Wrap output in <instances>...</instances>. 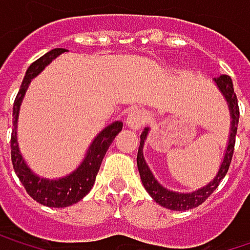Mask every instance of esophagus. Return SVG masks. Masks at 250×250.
Returning a JSON list of instances; mask_svg holds the SVG:
<instances>
[{
	"label": "esophagus",
	"instance_id": "esophagus-1",
	"mask_svg": "<svg viewBox=\"0 0 250 250\" xmlns=\"http://www.w3.org/2000/svg\"><path fill=\"white\" fill-rule=\"evenodd\" d=\"M147 116L143 110L140 108H133L131 111H128L127 119H125V125H128L133 130H139L140 127H143L145 122H146Z\"/></svg>",
	"mask_w": 250,
	"mask_h": 250
}]
</instances>
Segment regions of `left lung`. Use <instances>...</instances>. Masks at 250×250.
<instances>
[{
    "label": "left lung",
    "instance_id": "left-lung-1",
    "mask_svg": "<svg viewBox=\"0 0 250 250\" xmlns=\"http://www.w3.org/2000/svg\"><path fill=\"white\" fill-rule=\"evenodd\" d=\"M214 83L227 103L229 113H230V130H229V140H227V146H226L225 153H223L220 168H219L216 176L207 185H204L195 191H191V192H178V191L168 189L162 184H159L143 156V146H145V142L147 139L150 128L146 127L140 134V146H139V152H137V168H139L142 184H143L145 189L149 192V195L159 206H162L165 208H169L174 211H187V210L198 207L213 194V191L220 185L222 179L225 178L229 171L233 150H234V139H236L237 125H239V107H237V98H236V94L233 89V82H231L230 76L222 75L219 78H214Z\"/></svg>",
    "mask_w": 250,
    "mask_h": 250
}]
</instances>
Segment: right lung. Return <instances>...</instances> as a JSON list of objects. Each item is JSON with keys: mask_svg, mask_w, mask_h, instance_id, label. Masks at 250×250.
<instances>
[{"mask_svg": "<svg viewBox=\"0 0 250 250\" xmlns=\"http://www.w3.org/2000/svg\"><path fill=\"white\" fill-rule=\"evenodd\" d=\"M66 49H53L43 55L40 59L33 62L28 69L25 71L23 83L20 86V91L16 97L14 107H13V133H11V161L13 167L17 176L20 178L21 184L24 185L27 194L36 200L37 203L47 206V207H55V208H62V207H69L81 201L92 188L95 182V176L100 171L101 162L113 143L114 137L122 131L123 123L122 122H113L111 125L104 127L91 142L82 162L76 167L71 174L61 176V178H43L36 174L25 162V159L21 155L20 146H19V139H17V125H19V114H20V107L24 100L25 91L28 89V85L31 79H34L43 69L52 63L58 56H61Z\"/></svg>", "mask_w": 250, "mask_h": 250, "instance_id": "right-lung-1", "label": "right lung"}]
</instances>
